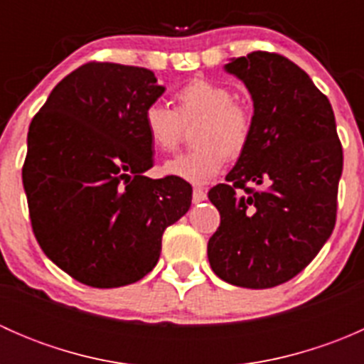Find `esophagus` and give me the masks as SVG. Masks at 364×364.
<instances>
[{"mask_svg": "<svg viewBox=\"0 0 364 364\" xmlns=\"http://www.w3.org/2000/svg\"><path fill=\"white\" fill-rule=\"evenodd\" d=\"M205 199H208V196H205V192H204L203 188H193V193H192V200H193V204L204 203Z\"/></svg>", "mask_w": 364, "mask_h": 364, "instance_id": "1", "label": "esophagus"}]
</instances>
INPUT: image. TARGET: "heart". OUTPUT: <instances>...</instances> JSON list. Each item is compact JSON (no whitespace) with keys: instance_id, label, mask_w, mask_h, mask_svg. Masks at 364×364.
Returning <instances> with one entry per match:
<instances>
[{"instance_id":"1","label":"heart","mask_w":364,"mask_h":364,"mask_svg":"<svg viewBox=\"0 0 364 364\" xmlns=\"http://www.w3.org/2000/svg\"><path fill=\"white\" fill-rule=\"evenodd\" d=\"M192 141L197 146L164 165V174L192 185H205L225 165L227 156L237 159L248 148L253 134V114L236 100L230 87L209 79H192L174 93V109L149 104L144 128L149 141L164 153L174 151L186 124L196 123Z\"/></svg>"}]
</instances>
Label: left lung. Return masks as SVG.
<instances>
[{
	"label": "left lung",
	"instance_id": "left-lung-1",
	"mask_svg": "<svg viewBox=\"0 0 364 364\" xmlns=\"http://www.w3.org/2000/svg\"><path fill=\"white\" fill-rule=\"evenodd\" d=\"M225 70L250 91L253 134L225 183L208 193L220 211L208 259L227 284L277 287L301 273L335 229L343 168L335 114L308 73L280 54L255 50Z\"/></svg>",
	"mask_w": 364,
	"mask_h": 364
}]
</instances>
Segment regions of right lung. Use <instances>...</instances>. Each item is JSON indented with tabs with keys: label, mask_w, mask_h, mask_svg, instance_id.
<instances>
[{
	"label": "right lung",
	"mask_w": 364,
	"mask_h": 364,
	"mask_svg": "<svg viewBox=\"0 0 364 364\" xmlns=\"http://www.w3.org/2000/svg\"><path fill=\"white\" fill-rule=\"evenodd\" d=\"M165 91L151 70L86 63L33 117L23 185L43 253L97 289L134 284L156 266L161 234L192 204V186L151 179L144 111Z\"/></svg>",
	"instance_id": "right-lung-1"
}]
</instances>
